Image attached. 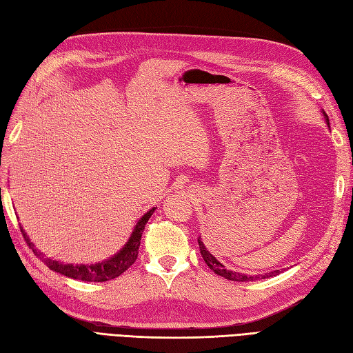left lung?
Masks as SVG:
<instances>
[{
	"label": "left lung",
	"mask_w": 353,
	"mask_h": 353,
	"mask_svg": "<svg viewBox=\"0 0 353 353\" xmlns=\"http://www.w3.org/2000/svg\"><path fill=\"white\" fill-rule=\"evenodd\" d=\"M322 114H323L326 125H328V128H330L328 115H326L323 110H322ZM197 243H199L201 254H202V257H203L205 263L210 266V270H212L214 272H216L217 276H221V277H225V279H228V280H232V281H253V280H261V279L274 277V276H277V274H280V270H277V271H271V272H268V274H257V276H247V274H243V272H236V271L226 270L225 265H223L221 262H219V261L216 259V257H214L208 250H206V247H205V244L202 243L201 238L197 239Z\"/></svg>",
	"instance_id": "8db88e82"
}]
</instances>
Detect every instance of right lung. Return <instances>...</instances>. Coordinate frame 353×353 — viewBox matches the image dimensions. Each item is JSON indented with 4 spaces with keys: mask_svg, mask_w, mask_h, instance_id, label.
<instances>
[{
    "mask_svg": "<svg viewBox=\"0 0 353 353\" xmlns=\"http://www.w3.org/2000/svg\"><path fill=\"white\" fill-rule=\"evenodd\" d=\"M156 211V208H152L150 211H147L143 216L137 220L136 226L132 232L130 238L127 239V243L124 244V247L119 250L118 253H115L114 256H110L109 259L101 261L97 263H90V265H74V263H64L59 261H54L50 257H46L41 252H39L36 245L31 243L30 236L27 235L21 228V232L23 234L25 241L30 245V248H32V252L36 253L40 259L46 263L48 268H50L52 271L63 274L65 277H70L74 280H82V281H108L112 279H117L118 276L128 270L132 266V263H134V261L137 259V253H139V245H141V238H142V232L145 229V225H147L150 217L152 216V212Z\"/></svg>",
    "mask_w": 353,
    "mask_h": 353,
    "instance_id": "obj_1",
    "label": "right lung"
}]
</instances>
